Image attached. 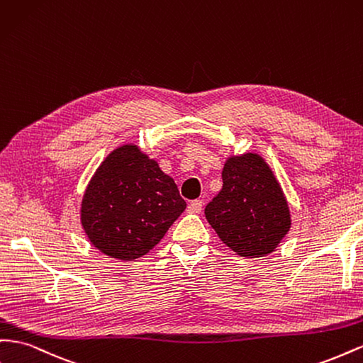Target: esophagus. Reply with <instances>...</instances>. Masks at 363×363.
<instances>
[{
  "label": "esophagus",
  "mask_w": 363,
  "mask_h": 363,
  "mask_svg": "<svg viewBox=\"0 0 363 363\" xmlns=\"http://www.w3.org/2000/svg\"><path fill=\"white\" fill-rule=\"evenodd\" d=\"M203 209V201L201 200H194L188 206V212L189 213H200Z\"/></svg>",
  "instance_id": "esophagus-1"
}]
</instances>
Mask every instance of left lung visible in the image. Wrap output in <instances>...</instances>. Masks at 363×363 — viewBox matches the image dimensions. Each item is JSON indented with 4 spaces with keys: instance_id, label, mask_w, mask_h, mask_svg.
Wrapping results in <instances>:
<instances>
[{
    "instance_id": "8db88e82",
    "label": "left lung",
    "mask_w": 363,
    "mask_h": 363,
    "mask_svg": "<svg viewBox=\"0 0 363 363\" xmlns=\"http://www.w3.org/2000/svg\"><path fill=\"white\" fill-rule=\"evenodd\" d=\"M204 213L221 241L246 258L273 252L290 229L281 186L269 164L252 152L226 162L223 188Z\"/></svg>"
}]
</instances>
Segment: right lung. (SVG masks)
Returning a JSON list of instances; mask_svg holds the SVG:
<instances>
[{"label":"right lung","mask_w":363,"mask_h":363,"mask_svg":"<svg viewBox=\"0 0 363 363\" xmlns=\"http://www.w3.org/2000/svg\"><path fill=\"white\" fill-rule=\"evenodd\" d=\"M186 209L177 184L135 145L106 157L85 191L81 221L93 246L111 258H140Z\"/></svg>","instance_id":"add662e5"}]
</instances>
